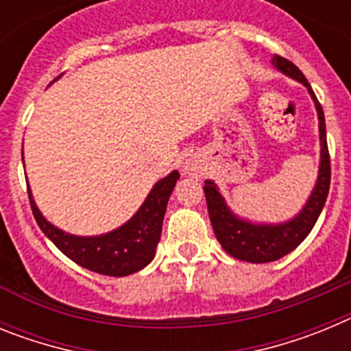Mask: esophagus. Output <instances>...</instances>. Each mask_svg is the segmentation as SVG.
I'll return each instance as SVG.
<instances>
[{"mask_svg":"<svg viewBox=\"0 0 351 351\" xmlns=\"http://www.w3.org/2000/svg\"><path fill=\"white\" fill-rule=\"evenodd\" d=\"M182 170H184V173H188V176H193V178H202V173H204L202 163H200L197 158L186 160V163L182 165Z\"/></svg>","mask_w":351,"mask_h":351,"instance_id":"esophagus-1","label":"esophagus"}]
</instances>
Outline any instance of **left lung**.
<instances>
[{"label":"left lung","instance_id":"obj_1","mask_svg":"<svg viewBox=\"0 0 351 351\" xmlns=\"http://www.w3.org/2000/svg\"><path fill=\"white\" fill-rule=\"evenodd\" d=\"M274 64L281 73L295 79L297 82L304 84L315 101L318 121H320V169H318V179H316L315 190L309 195L308 202L302 207L295 218L285 223H251L247 219L239 218L228 209L225 198L218 191L213 181H206L204 191H206L207 209L216 239L223 246V250L237 260L251 263H267L280 260L281 256L288 255L295 250L304 239L308 237L313 230L316 219L320 216L322 209L327 200L328 188H330V156L327 147V133H325V116L320 101L316 100L315 93L309 86L308 79L302 71L281 56L272 58Z\"/></svg>","mask_w":351,"mask_h":351}]
</instances>
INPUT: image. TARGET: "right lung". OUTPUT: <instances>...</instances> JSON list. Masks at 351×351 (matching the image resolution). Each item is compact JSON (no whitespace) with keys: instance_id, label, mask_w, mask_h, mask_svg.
Returning a JSON list of instances; mask_svg holds the SVG:
<instances>
[{"instance_id":"obj_1","label":"right lung","mask_w":351,"mask_h":351,"mask_svg":"<svg viewBox=\"0 0 351 351\" xmlns=\"http://www.w3.org/2000/svg\"><path fill=\"white\" fill-rule=\"evenodd\" d=\"M179 172L173 170L153 186L133 218L116 230L93 237H79L60 230L43 218L27 188L31 210L42 232L56 247L80 267L104 276H128L141 271L154 258L161 237V225L165 216L170 193L178 182Z\"/></svg>"}]
</instances>
